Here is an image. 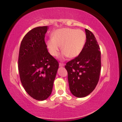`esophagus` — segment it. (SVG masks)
Instances as JSON below:
<instances>
[{
    "mask_svg": "<svg viewBox=\"0 0 122 122\" xmlns=\"http://www.w3.org/2000/svg\"><path fill=\"white\" fill-rule=\"evenodd\" d=\"M59 66H65V64H64V63L60 62L59 63Z\"/></svg>",
    "mask_w": 122,
    "mask_h": 122,
    "instance_id": "1",
    "label": "esophagus"
}]
</instances>
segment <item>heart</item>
Returning a JSON list of instances; mask_svg holds the SVG:
<instances>
[{"label":"heart","mask_w":122,"mask_h":122,"mask_svg":"<svg viewBox=\"0 0 122 122\" xmlns=\"http://www.w3.org/2000/svg\"><path fill=\"white\" fill-rule=\"evenodd\" d=\"M86 38V34L81 30L64 28L53 33L52 38L47 41L46 46L53 56L58 55L61 46L62 56L75 58L82 51Z\"/></svg>","instance_id":"1"}]
</instances>
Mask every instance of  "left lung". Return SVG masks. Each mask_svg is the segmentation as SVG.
<instances>
[{
  "mask_svg": "<svg viewBox=\"0 0 122 122\" xmlns=\"http://www.w3.org/2000/svg\"><path fill=\"white\" fill-rule=\"evenodd\" d=\"M86 39L80 54L66 64L71 93L77 97L90 94L96 88L101 70V53L94 35L85 29Z\"/></svg>",
  "mask_w": 122,
  "mask_h": 122,
  "instance_id": "8db88e82",
  "label": "left lung"
}]
</instances>
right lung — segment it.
<instances>
[{"label":"right lung","mask_w":122,"mask_h":122,"mask_svg":"<svg viewBox=\"0 0 122 122\" xmlns=\"http://www.w3.org/2000/svg\"><path fill=\"white\" fill-rule=\"evenodd\" d=\"M47 26H40L29 31L21 42L18 57L22 84L31 97L40 101L51 95L59 66L47 50Z\"/></svg>","instance_id":"1"}]
</instances>
